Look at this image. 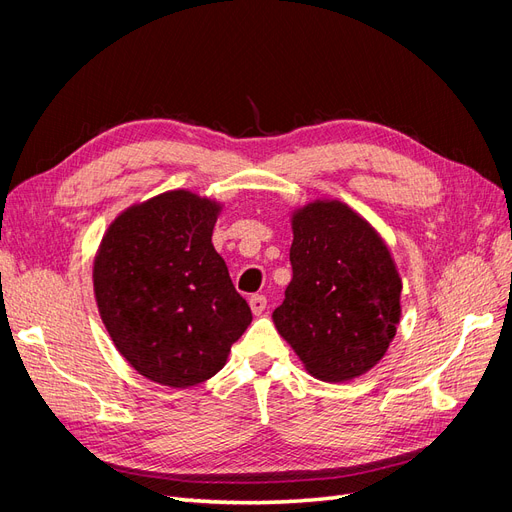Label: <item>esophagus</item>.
Masks as SVG:
<instances>
[{"mask_svg":"<svg viewBox=\"0 0 512 512\" xmlns=\"http://www.w3.org/2000/svg\"><path fill=\"white\" fill-rule=\"evenodd\" d=\"M250 307H252L254 316H260L262 312H265V307H267L265 294H254V297H250Z\"/></svg>","mask_w":512,"mask_h":512,"instance_id":"1","label":"esophagus"}]
</instances>
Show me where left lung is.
Wrapping results in <instances>:
<instances>
[{
  "label": "left lung",
  "instance_id": "left-lung-1",
  "mask_svg": "<svg viewBox=\"0 0 512 512\" xmlns=\"http://www.w3.org/2000/svg\"><path fill=\"white\" fill-rule=\"evenodd\" d=\"M292 280L275 329L309 374L342 382L374 367L401 318V277L389 247L339 200L292 213Z\"/></svg>",
  "mask_w": 512,
  "mask_h": 512
}]
</instances>
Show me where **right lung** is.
<instances>
[{
  "label": "right lung",
  "mask_w": 512,
  "mask_h": 512,
  "mask_svg": "<svg viewBox=\"0 0 512 512\" xmlns=\"http://www.w3.org/2000/svg\"><path fill=\"white\" fill-rule=\"evenodd\" d=\"M220 209L188 190L164 192L115 218L96 254L94 292L115 348L173 389L218 374L252 322L211 243Z\"/></svg>",
  "instance_id": "1"
}]
</instances>
